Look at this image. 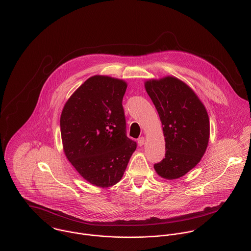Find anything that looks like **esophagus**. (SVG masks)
<instances>
[{"label":"esophagus","instance_id":"esophagus-1","mask_svg":"<svg viewBox=\"0 0 251 251\" xmlns=\"http://www.w3.org/2000/svg\"><path fill=\"white\" fill-rule=\"evenodd\" d=\"M137 141H138V145L141 147V146H143L144 143H145V138H144V137H139Z\"/></svg>","mask_w":251,"mask_h":251}]
</instances>
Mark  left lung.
I'll return each mask as SVG.
<instances>
[{
    "label": "left lung",
    "instance_id": "8db88e82",
    "mask_svg": "<svg viewBox=\"0 0 251 251\" xmlns=\"http://www.w3.org/2000/svg\"><path fill=\"white\" fill-rule=\"evenodd\" d=\"M145 88L159 115L165 158L153 165L164 179H178L197 165L210 137L206 108L194 92L175 77L149 80Z\"/></svg>",
    "mask_w": 251,
    "mask_h": 251
}]
</instances>
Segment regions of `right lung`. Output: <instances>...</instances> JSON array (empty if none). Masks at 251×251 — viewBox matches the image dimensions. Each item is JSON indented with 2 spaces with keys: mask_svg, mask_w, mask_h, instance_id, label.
<instances>
[{
  "mask_svg": "<svg viewBox=\"0 0 251 251\" xmlns=\"http://www.w3.org/2000/svg\"><path fill=\"white\" fill-rule=\"evenodd\" d=\"M123 80L96 75L67 101L60 126L65 153L89 182L108 187L122 179L137 144L126 136Z\"/></svg>",
  "mask_w": 251,
  "mask_h": 251,
  "instance_id": "obj_1",
  "label": "right lung"
}]
</instances>
